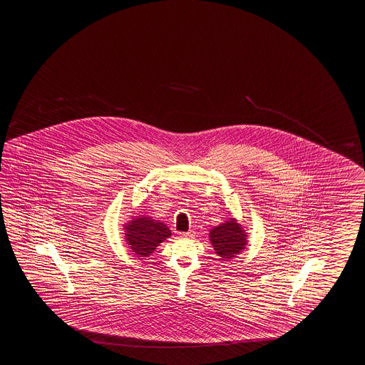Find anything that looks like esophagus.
<instances>
[{
  "instance_id": "1",
  "label": "esophagus",
  "mask_w": 365,
  "mask_h": 365,
  "mask_svg": "<svg viewBox=\"0 0 365 365\" xmlns=\"http://www.w3.org/2000/svg\"><path fill=\"white\" fill-rule=\"evenodd\" d=\"M193 235L191 231L190 232H180L179 234V237H182V239H190V237H192Z\"/></svg>"
}]
</instances>
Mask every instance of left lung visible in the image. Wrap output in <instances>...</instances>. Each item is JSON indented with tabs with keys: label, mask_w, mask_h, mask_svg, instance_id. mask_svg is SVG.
<instances>
[{
	"label": "left lung",
	"mask_w": 365,
	"mask_h": 365,
	"mask_svg": "<svg viewBox=\"0 0 365 365\" xmlns=\"http://www.w3.org/2000/svg\"><path fill=\"white\" fill-rule=\"evenodd\" d=\"M248 239L247 228L234 217L209 231V240L220 261H230L242 253L248 245Z\"/></svg>",
	"instance_id": "8db88e82"
}]
</instances>
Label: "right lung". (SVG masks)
<instances>
[{"label":"right lung","instance_id":"add662e5","mask_svg":"<svg viewBox=\"0 0 365 365\" xmlns=\"http://www.w3.org/2000/svg\"><path fill=\"white\" fill-rule=\"evenodd\" d=\"M125 244L131 253L139 258H147L161 242L172 236L165 223L153 220L150 215H135L123 225Z\"/></svg>","mask_w":365,"mask_h":365}]
</instances>
